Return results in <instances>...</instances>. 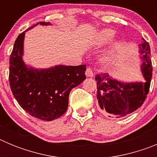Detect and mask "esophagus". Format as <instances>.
<instances>
[{"label": "esophagus", "mask_w": 157, "mask_h": 157, "mask_svg": "<svg viewBox=\"0 0 157 157\" xmlns=\"http://www.w3.org/2000/svg\"><path fill=\"white\" fill-rule=\"evenodd\" d=\"M86 75L87 77H93V76H94V73H93L92 69H91L90 67H88L86 68Z\"/></svg>", "instance_id": "34e87169"}]
</instances>
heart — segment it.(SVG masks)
I'll use <instances>...</instances> for the list:
<instances>
[{
  "label": "heart",
  "mask_w": 157,
  "mask_h": 157,
  "mask_svg": "<svg viewBox=\"0 0 157 157\" xmlns=\"http://www.w3.org/2000/svg\"><path fill=\"white\" fill-rule=\"evenodd\" d=\"M115 35H116L115 31L111 30V29L102 30L96 36L94 44L98 46H102V45H106L113 39ZM120 45H121V41H116L112 43L110 48L109 50H107L106 52L103 55V56L101 57V62H103L104 63H109V62L112 61L116 56V52H117L118 49L120 48Z\"/></svg>",
  "instance_id": "heart-1"
}]
</instances>
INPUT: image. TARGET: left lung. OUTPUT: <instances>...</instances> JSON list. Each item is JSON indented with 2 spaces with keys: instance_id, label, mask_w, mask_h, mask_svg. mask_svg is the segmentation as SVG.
<instances>
[{
  "instance_id": "1",
  "label": "left lung",
  "mask_w": 157,
  "mask_h": 157,
  "mask_svg": "<svg viewBox=\"0 0 157 157\" xmlns=\"http://www.w3.org/2000/svg\"><path fill=\"white\" fill-rule=\"evenodd\" d=\"M139 48L143 60L141 72L145 82H120L107 73H100L95 76L98 104L102 112L109 117L120 118L130 114L142 105L149 94L152 67L150 46L143 37Z\"/></svg>"
}]
</instances>
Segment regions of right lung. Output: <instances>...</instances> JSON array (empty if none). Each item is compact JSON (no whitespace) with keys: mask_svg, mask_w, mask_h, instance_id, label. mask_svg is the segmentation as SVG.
I'll use <instances>...</instances> for the list:
<instances>
[{"mask_svg":"<svg viewBox=\"0 0 157 157\" xmlns=\"http://www.w3.org/2000/svg\"><path fill=\"white\" fill-rule=\"evenodd\" d=\"M25 31L17 37L10 55L11 90L19 105L30 116L45 121L56 120L67 111L71 89L86 79V67L58 65L41 70L27 67L22 58Z\"/></svg>","mask_w":157,"mask_h":157,"instance_id":"1","label":"right lung"}]
</instances>
